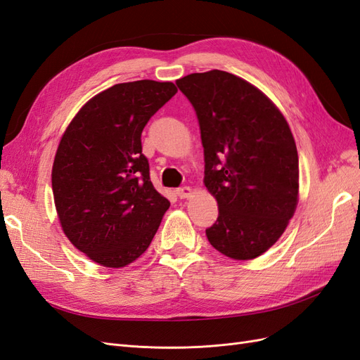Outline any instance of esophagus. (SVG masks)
I'll return each mask as SVG.
<instances>
[{
	"label": "esophagus",
	"mask_w": 360,
	"mask_h": 360,
	"mask_svg": "<svg viewBox=\"0 0 360 360\" xmlns=\"http://www.w3.org/2000/svg\"><path fill=\"white\" fill-rule=\"evenodd\" d=\"M176 193H177V197L179 198H189L191 195H192V189L189 188V186H181V188H179L177 191H176Z\"/></svg>",
	"instance_id": "obj_1"
}]
</instances>
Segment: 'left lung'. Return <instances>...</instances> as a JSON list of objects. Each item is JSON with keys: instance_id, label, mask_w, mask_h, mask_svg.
Listing matches in <instances>:
<instances>
[{"instance_id": "obj_1", "label": "left lung", "mask_w": 360, "mask_h": 360, "mask_svg": "<svg viewBox=\"0 0 360 360\" xmlns=\"http://www.w3.org/2000/svg\"><path fill=\"white\" fill-rule=\"evenodd\" d=\"M176 84L197 112L204 184L219 207L207 238L230 258H257L276 243L297 205L299 158L287 120L233 73H191Z\"/></svg>"}]
</instances>
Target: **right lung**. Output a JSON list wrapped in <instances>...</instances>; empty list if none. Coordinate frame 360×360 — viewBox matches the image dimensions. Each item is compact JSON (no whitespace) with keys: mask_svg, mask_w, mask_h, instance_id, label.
<instances>
[{"mask_svg":"<svg viewBox=\"0 0 360 360\" xmlns=\"http://www.w3.org/2000/svg\"><path fill=\"white\" fill-rule=\"evenodd\" d=\"M176 93L172 82L115 84L81 108L60 141L52 167L60 224L101 266L143 255L169 209L150 180L141 134Z\"/></svg>","mask_w":360,"mask_h":360,"instance_id":"right-lung-1","label":"right lung"}]
</instances>
